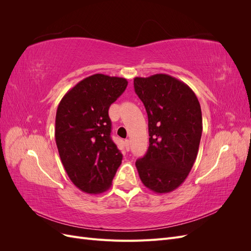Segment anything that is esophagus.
<instances>
[{
    "label": "esophagus",
    "mask_w": 251,
    "mask_h": 251,
    "mask_svg": "<svg viewBox=\"0 0 251 251\" xmlns=\"http://www.w3.org/2000/svg\"><path fill=\"white\" fill-rule=\"evenodd\" d=\"M125 147H126V150L127 151H130V147H131L130 140H128V139H126V140H125Z\"/></svg>",
    "instance_id": "34e87169"
}]
</instances>
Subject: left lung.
<instances>
[{
  "instance_id": "obj_1",
  "label": "left lung",
  "mask_w": 251,
  "mask_h": 251,
  "mask_svg": "<svg viewBox=\"0 0 251 251\" xmlns=\"http://www.w3.org/2000/svg\"><path fill=\"white\" fill-rule=\"evenodd\" d=\"M134 88L148 113L150 136L149 150L136 168L144 186L171 193L183 183L198 155L199 100L186 83L168 74L135 77Z\"/></svg>"
}]
</instances>
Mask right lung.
I'll list each match as a JSON object with an SVG mask.
<instances>
[{
	"mask_svg": "<svg viewBox=\"0 0 251 251\" xmlns=\"http://www.w3.org/2000/svg\"><path fill=\"white\" fill-rule=\"evenodd\" d=\"M123 77L94 74L80 80L60 100L55 141L73 184L87 194L111 187L123 155L111 138L110 105L125 92Z\"/></svg>",
	"mask_w": 251,
	"mask_h": 251,
	"instance_id": "right-lung-1",
	"label": "right lung"
}]
</instances>
